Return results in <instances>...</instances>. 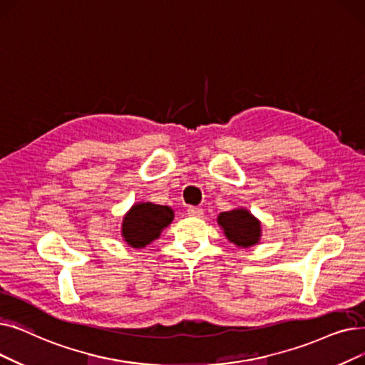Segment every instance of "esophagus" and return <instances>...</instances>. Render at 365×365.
Returning a JSON list of instances; mask_svg holds the SVG:
<instances>
[{
	"mask_svg": "<svg viewBox=\"0 0 365 365\" xmlns=\"http://www.w3.org/2000/svg\"><path fill=\"white\" fill-rule=\"evenodd\" d=\"M187 215L189 216H192V217H202V209H200V207H194V205H191V207H187Z\"/></svg>",
	"mask_w": 365,
	"mask_h": 365,
	"instance_id": "esophagus-1",
	"label": "esophagus"
}]
</instances>
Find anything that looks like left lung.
<instances>
[{
    "label": "left lung",
    "instance_id": "left-lung-1",
    "mask_svg": "<svg viewBox=\"0 0 365 365\" xmlns=\"http://www.w3.org/2000/svg\"><path fill=\"white\" fill-rule=\"evenodd\" d=\"M217 224L227 239L239 247H252L261 239V222L246 209L222 212L217 216Z\"/></svg>",
    "mask_w": 365,
    "mask_h": 365
}]
</instances>
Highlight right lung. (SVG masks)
Instances as JSON below:
<instances>
[{"mask_svg": "<svg viewBox=\"0 0 365 365\" xmlns=\"http://www.w3.org/2000/svg\"><path fill=\"white\" fill-rule=\"evenodd\" d=\"M173 217L174 212L168 205L137 202L123 217V240L131 247H145L161 235V231L171 224Z\"/></svg>", "mask_w": 365, "mask_h": 365, "instance_id": "add662e5", "label": "right lung"}]
</instances>
